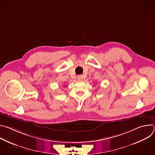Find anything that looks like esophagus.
I'll return each mask as SVG.
<instances>
[{"label":"esophagus","instance_id":"obj_1","mask_svg":"<svg viewBox=\"0 0 155 155\" xmlns=\"http://www.w3.org/2000/svg\"><path fill=\"white\" fill-rule=\"evenodd\" d=\"M77 78L78 80L80 81H81L83 80V75H79L77 76Z\"/></svg>","mask_w":155,"mask_h":155}]
</instances>
